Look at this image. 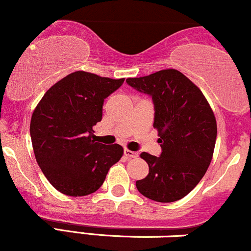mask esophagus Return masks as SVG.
Returning <instances> with one entry per match:
<instances>
[{
    "mask_svg": "<svg viewBox=\"0 0 251 251\" xmlns=\"http://www.w3.org/2000/svg\"><path fill=\"white\" fill-rule=\"evenodd\" d=\"M125 155L128 158H136V157H138V152L131 151V150H129V149H125Z\"/></svg>",
    "mask_w": 251,
    "mask_h": 251,
    "instance_id": "34e87169",
    "label": "esophagus"
}]
</instances>
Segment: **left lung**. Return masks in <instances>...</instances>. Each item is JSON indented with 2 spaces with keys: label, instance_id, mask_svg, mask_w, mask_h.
<instances>
[{
  "label": "left lung",
  "instance_id": "8db88e82",
  "mask_svg": "<svg viewBox=\"0 0 251 251\" xmlns=\"http://www.w3.org/2000/svg\"><path fill=\"white\" fill-rule=\"evenodd\" d=\"M126 82L151 97L162 149L158 157L141 154L149 174L136 181L137 190L156 202L178 201L199 184L213 158L217 136L213 110L202 91L178 70H161Z\"/></svg>",
  "mask_w": 251,
  "mask_h": 251
}]
</instances>
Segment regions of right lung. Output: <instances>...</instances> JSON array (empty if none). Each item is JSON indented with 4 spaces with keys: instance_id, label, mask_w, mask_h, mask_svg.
I'll return each mask as SVG.
<instances>
[{
    "instance_id": "right-lung-1",
    "label": "right lung",
    "mask_w": 251,
    "mask_h": 251,
    "mask_svg": "<svg viewBox=\"0 0 251 251\" xmlns=\"http://www.w3.org/2000/svg\"><path fill=\"white\" fill-rule=\"evenodd\" d=\"M123 82L75 72L52 85L34 110L30 137L37 164L64 195L93 194L122 157L120 144L95 142L93 126L102 120L104 100Z\"/></svg>"
}]
</instances>
